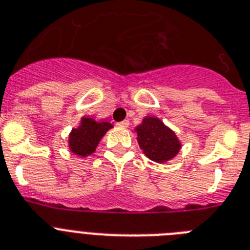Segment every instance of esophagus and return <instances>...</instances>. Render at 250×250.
<instances>
[{
    "instance_id": "obj_1",
    "label": "esophagus",
    "mask_w": 250,
    "mask_h": 250,
    "mask_svg": "<svg viewBox=\"0 0 250 250\" xmlns=\"http://www.w3.org/2000/svg\"><path fill=\"white\" fill-rule=\"evenodd\" d=\"M117 125H118V127H121V128H127V127L129 125V121H128V119H125V121L119 122Z\"/></svg>"
}]
</instances>
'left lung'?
I'll return each mask as SVG.
<instances>
[{
  "instance_id": "1",
  "label": "left lung",
  "mask_w": 250,
  "mask_h": 250,
  "mask_svg": "<svg viewBox=\"0 0 250 250\" xmlns=\"http://www.w3.org/2000/svg\"><path fill=\"white\" fill-rule=\"evenodd\" d=\"M137 142L150 160L164 164L179 154L182 142L177 133L160 118L146 115L135 128Z\"/></svg>"
}]
</instances>
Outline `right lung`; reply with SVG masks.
<instances>
[{"label":"right lung","instance_id":"right-lung-1","mask_svg":"<svg viewBox=\"0 0 250 250\" xmlns=\"http://www.w3.org/2000/svg\"><path fill=\"white\" fill-rule=\"evenodd\" d=\"M113 127L114 125L106 119L96 121L93 117L83 115L79 125L71 129L67 140L68 148L76 156L87 157L96 150L102 138Z\"/></svg>","mask_w":250,"mask_h":250}]
</instances>
